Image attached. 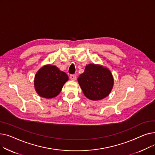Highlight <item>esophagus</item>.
Here are the masks:
<instances>
[{
    "mask_svg": "<svg viewBox=\"0 0 155 155\" xmlns=\"http://www.w3.org/2000/svg\"><path fill=\"white\" fill-rule=\"evenodd\" d=\"M70 79L71 80H76V79H77V77H76V75H70Z\"/></svg>",
    "mask_w": 155,
    "mask_h": 155,
    "instance_id": "esophagus-1",
    "label": "esophagus"
}]
</instances>
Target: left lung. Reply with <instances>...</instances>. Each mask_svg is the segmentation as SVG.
<instances>
[{
    "label": "left lung",
    "mask_w": 155,
    "mask_h": 155,
    "mask_svg": "<svg viewBox=\"0 0 155 155\" xmlns=\"http://www.w3.org/2000/svg\"><path fill=\"white\" fill-rule=\"evenodd\" d=\"M78 82L84 95L92 101L103 99L110 94L114 84L111 72L101 65L89 64Z\"/></svg>",
    "instance_id": "left-lung-1"
}]
</instances>
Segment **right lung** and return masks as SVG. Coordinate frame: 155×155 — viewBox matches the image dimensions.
Wrapping results in <instances>:
<instances>
[{"mask_svg": "<svg viewBox=\"0 0 155 155\" xmlns=\"http://www.w3.org/2000/svg\"><path fill=\"white\" fill-rule=\"evenodd\" d=\"M68 77L63 71L51 64L44 66L38 70L35 78V87L39 96L50 99L61 92Z\"/></svg>", "mask_w": 155, "mask_h": 155, "instance_id": "1", "label": "right lung"}]
</instances>
